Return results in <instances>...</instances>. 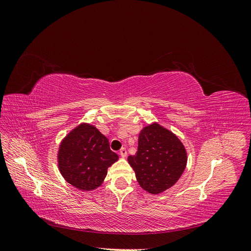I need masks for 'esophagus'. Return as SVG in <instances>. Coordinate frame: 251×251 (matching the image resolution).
Segmentation results:
<instances>
[{"instance_id":"obj_1","label":"esophagus","mask_w":251,"mask_h":251,"mask_svg":"<svg viewBox=\"0 0 251 251\" xmlns=\"http://www.w3.org/2000/svg\"><path fill=\"white\" fill-rule=\"evenodd\" d=\"M119 154H120V156L123 157V158H126V155H127V151H126V150L125 149V148H123L120 150V151H119Z\"/></svg>"}]
</instances>
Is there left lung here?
<instances>
[{
    "label": "left lung",
    "instance_id": "left-lung-1",
    "mask_svg": "<svg viewBox=\"0 0 251 251\" xmlns=\"http://www.w3.org/2000/svg\"><path fill=\"white\" fill-rule=\"evenodd\" d=\"M127 161L144 191L158 195L176 184L185 170L187 154L176 135L154 123L142 128L137 153Z\"/></svg>",
    "mask_w": 251,
    "mask_h": 251
}]
</instances>
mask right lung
Instances as JSON below:
<instances>
[{
    "instance_id": "1",
    "label": "right lung",
    "mask_w": 251,
    "mask_h": 251,
    "mask_svg": "<svg viewBox=\"0 0 251 251\" xmlns=\"http://www.w3.org/2000/svg\"><path fill=\"white\" fill-rule=\"evenodd\" d=\"M118 160L108 138L96 126L80 124L60 142L58 170L65 180L79 191H94L107 176L108 169Z\"/></svg>"
}]
</instances>
